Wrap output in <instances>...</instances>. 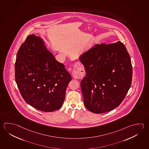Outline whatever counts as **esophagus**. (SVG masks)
I'll use <instances>...</instances> for the list:
<instances>
[{"label": "esophagus", "mask_w": 149, "mask_h": 149, "mask_svg": "<svg viewBox=\"0 0 149 149\" xmlns=\"http://www.w3.org/2000/svg\"><path fill=\"white\" fill-rule=\"evenodd\" d=\"M72 75H73V77L75 79H79L81 77V74L78 71L77 69L73 70Z\"/></svg>", "instance_id": "obj_1"}]
</instances>
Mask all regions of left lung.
<instances>
[{
	"mask_svg": "<svg viewBox=\"0 0 149 149\" xmlns=\"http://www.w3.org/2000/svg\"><path fill=\"white\" fill-rule=\"evenodd\" d=\"M79 61L86 73L81 87L87 110L101 114L119 106L132 83V63L123 44H98L81 55Z\"/></svg>",
	"mask_w": 149,
	"mask_h": 149,
	"instance_id": "obj_1",
	"label": "left lung"
}]
</instances>
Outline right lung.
<instances>
[{
	"mask_svg": "<svg viewBox=\"0 0 149 149\" xmlns=\"http://www.w3.org/2000/svg\"><path fill=\"white\" fill-rule=\"evenodd\" d=\"M15 70L17 86L26 103L47 112L62 107L71 76L39 37L32 34L26 38L17 52Z\"/></svg>",
	"mask_w": 149,
	"mask_h": 149,
	"instance_id": "obj_1",
	"label": "right lung"
}]
</instances>
